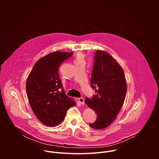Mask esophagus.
<instances>
[{
    "label": "esophagus",
    "instance_id": "34e87169",
    "mask_svg": "<svg viewBox=\"0 0 159 159\" xmlns=\"http://www.w3.org/2000/svg\"><path fill=\"white\" fill-rule=\"evenodd\" d=\"M78 100H79V102L82 104V105H84V104H85V101H84V99L83 98H79L78 99Z\"/></svg>",
    "mask_w": 159,
    "mask_h": 159
}]
</instances>
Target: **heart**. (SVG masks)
Returning a JSON list of instances; mask_svg holds the SVG:
<instances>
[{"instance_id":"heart-1","label":"heart","mask_w":159,"mask_h":159,"mask_svg":"<svg viewBox=\"0 0 159 159\" xmlns=\"http://www.w3.org/2000/svg\"><path fill=\"white\" fill-rule=\"evenodd\" d=\"M84 55L82 53H78L77 57V60H84Z\"/></svg>"}]
</instances>
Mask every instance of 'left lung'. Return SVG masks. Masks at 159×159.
Here are the masks:
<instances>
[{
	"mask_svg": "<svg viewBox=\"0 0 159 159\" xmlns=\"http://www.w3.org/2000/svg\"><path fill=\"white\" fill-rule=\"evenodd\" d=\"M90 84L95 89L96 94L90 99L86 98L85 102L96 111L97 119L89 126L96 129H102L116 118L127 90L122 68L104 51L95 52Z\"/></svg>",
	"mask_w": 159,
	"mask_h": 159,
	"instance_id": "8db88e82",
	"label": "left lung"
}]
</instances>
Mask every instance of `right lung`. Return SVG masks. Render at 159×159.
I'll return each instance as SVG.
<instances>
[{
  "label": "right lung",
  "instance_id": "1",
  "mask_svg": "<svg viewBox=\"0 0 159 159\" xmlns=\"http://www.w3.org/2000/svg\"><path fill=\"white\" fill-rule=\"evenodd\" d=\"M72 52H52L40 58L34 65L26 85L31 107L37 118L45 125L54 127L64 120L65 114L75 105L68 97L59 78L61 63Z\"/></svg>",
  "mask_w": 159,
  "mask_h": 159
}]
</instances>
